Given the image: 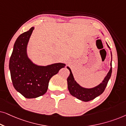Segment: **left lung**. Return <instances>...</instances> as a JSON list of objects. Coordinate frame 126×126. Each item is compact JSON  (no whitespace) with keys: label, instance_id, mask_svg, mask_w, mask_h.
<instances>
[{"label":"left lung","instance_id":"1","mask_svg":"<svg viewBox=\"0 0 126 126\" xmlns=\"http://www.w3.org/2000/svg\"><path fill=\"white\" fill-rule=\"evenodd\" d=\"M107 45L108 48L110 47L108 46L107 43H106ZM111 57H112V53ZM111 65V68L108 72L107 75L104 80H103L102 82H101L99 85H98L95 87L92 88H85L82 87L80 86L77 82L75 80L73 75L72 74L71 69L67 66V68L69 70L70 75L67 79V82H68V90L69 91L70 94L74 97H76L80 100L83 101H89L92 100L94 99L97 96L100 95L104 92L105 89H106V86L107 85L108 81H109L110 77H111L112 73V57H111V62L110 63Z\"/></svg>","mask_w":126,"mask_h":126}]
</instances>
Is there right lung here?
<instances>
[{
  "label": "right lung",
  "mask_w": 126,
  "mask_h": 126,
  "mask_svg": "<svg viewBox=\"0 0 126 126\" xmlns=\"http://www.w3.org/2000/svg\"><path fill=\"white\" fill-rule=\"evenodd\" d=\"M34 29L32 27L18 37L9 63L14 87L27 99L44 95L47 90L50 79L66 65L63 63H56L39 66L31 61L27 56V46Z\"/></svg>",
  "instance_id": "add662e5"
}]
</instances>
